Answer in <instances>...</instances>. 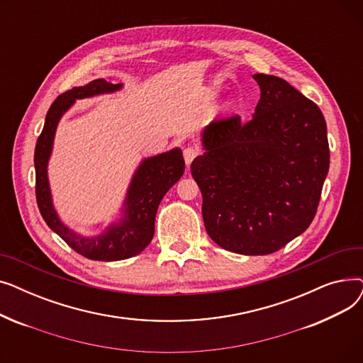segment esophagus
<instances>
[{"mask_svg":"<svg viewBox=\"0 0 363 363\" xmlns=\"http://www.w3.org/2000/svg\"><path fill=\"white\" fill-rule=\"evenodd\" d=\"M199 155V150L196 147H186L184 148V159H185V164L189 166L191 164V162L197 157Z\"/></svg>","mask_w":363,"mask_h":363,"instance_id":"34e87169","label":"esophagus"}]
</instances>
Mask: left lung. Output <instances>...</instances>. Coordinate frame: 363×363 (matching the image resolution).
Instances as JSON below:
<instances>
[{"instance_id":"obj_1","label":"left lung","mask_w":363,"mask_h":363,"mask_svg":"<svg viewBox=\"0 0 363 363\" xmlns=\"http://www.w3.org/2000/svg\"><path fill=\"white\" fill-rule=\"evenodd\" d=\"M253 119L203 129L204 152L191 163L206 231L228 252L271 255L312 223L330 169L319 107L278 76L256 73Z\"/></svg>"}]
</instances>
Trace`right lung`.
<instances>
[{"label": "right lung", "instance_id": "1", "mask_svg": "<svg viewBox=\"0 0 363 363\" xmlns=\"http://www.w3.org/2000/svg\"><path fill=\"white\" fill-rule=\"evenodd\" d=\"M122 86V84L95 79L59 95L47 113L44 129L35 147L36 201L40 212L57 235L65 240L76 253L91 260L114 262L140 255L155 235V220L162 199L181 179L185 169L182 150L178 147L144 159L129 182L121 208V219L111 222L97 235H81L62 222L52 204L48 181V160L57 126L76 100L116 92Z\"/></svg>", "mask_w": 363, "mask_h": 363}]
</instances>
